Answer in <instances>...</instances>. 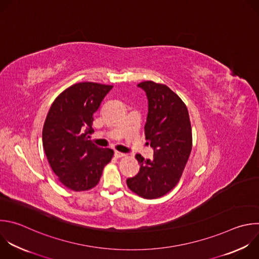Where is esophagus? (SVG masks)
I'll return each instance as SVG.
<instances>
[{
	"mask_svg": "<svg viewBox=\"0 0 259 259\" xmlns=\"http://www.w3.org/2000/svg\"><path fill=\"white\" fill-rule=\"evenodd\" d=\"M123 156H125V153H122L120 151H115V157L120 158V157H123Z\"/></svg>",
	"mask_w": 259,
	"mask_h": 259,
	"instance_id": "obj_1",
	"label": "esophagus"
}]
</instances>
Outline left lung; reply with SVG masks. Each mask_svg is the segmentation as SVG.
Here are the masks:
<instances>
[{"label":"left lung","mask_w":259,"mask_h":259,"mask_svg":"<svg viewBox=\"0 0 259 259\" xmlns=\"http://www.w3.org/2000/svg\"><path fill=\"white\" fill-rule=\"evenodd\" d=\"M137 86L148 101L144 133L153 158L136 154L140 169L127 179V186L143 198L154 199L169 192L182 176L192 149L191 123L186 105L166 85L144 81Z\"/></svg>","instance_id":"8db88e82"}]
</instances>
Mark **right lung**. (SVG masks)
Wrapping results in <instances>:
<instances>
[{
    "mask_svg": "<svg viewBox=\"0 0 259 259\" xmlns=\"http://www.w3.org/2000/svg\"><path fill=\"white\" fill-rule=\"evenodd\" d=\"M113 85L76 83L53 103L42 129V146L59 181L73 191L98 185L103 169L114 155L88 139L94 132V114Z\"/></svg>",
    "mask_w": 259,
    "mask_h": 259,
    "instance_id": "add662e5",
    "label": "right lung"
}]
</instances>
